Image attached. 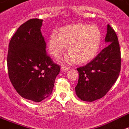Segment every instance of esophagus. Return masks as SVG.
<instances>
[{
	"instance_id": "esophagus-1",
	"label": "esophagus",
	"mask_w": 129,
	"mask_h": 129,
	"mask_svg": "<svg viewBox=\"0 0 129 129\" xmlns=\"http://www.w3.org/2000/svg\"><path fill=\"white\" fill-rule=\"evenodd\" d=\"M61 69L62 71H67V70H70V67H67V66H62Z\"/></svg>"
}]
</instances>
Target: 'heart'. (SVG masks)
I'll use <instances>...</instances> for the list:
<instances>
[{"label": "heart", "mask_w": 129, "mask_h": 129, "mask_svg": "<svg viewBox=\"0 0 129 129\" xmlns=\"http://www.w3.org/2000/svg\"><path fill=\"white\" fill-rule=\"evenodd\" d=\"M102 35L96 25L77 24L65 26L59 31H53L48 39L49 52L58 57L68 45L69 52L63 58L68 63L79 60L81 63L89 61L96 57L101 47Z\"/></svg>", "instance_id": "obj_1"}]
</instances>
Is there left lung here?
<instances>
[{"mask_svg": "<svg viewBox=\"0 0 129 129\" xmlns=\"http://www.w3.org/2000/svg\"><path fill=\"white\" fill-rule=\"evenodd\" d=\"M105 42L109 44L91 61L77 68L79 81L75 87L77 96L92 102L105 96L118 79L121 68V54L118 36L109 24Z\"/></svg>", "mask_w": 129, "mask_h": 129, "instance_id": "left-lung-1", "label": "left lung"}]
</instances>
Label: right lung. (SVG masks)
Masks as SVG:
<instances>
[{
  "label": "right lung",
  "mask_w": 129,
  "mask_h": 129,
  "mask_svg": "<svg viewBox=\"0 0 129 129\" xmlns=\"http://www.w3.org/2000/svg\"><path fill=\"white\" fill-rule=\"evenodd\" d=\"M43 20L30 19L18 28L9 44L7 68L16 91L24 99L41 102L52 94L60 66L46 53L42 35Z\"/></svg>",
  "instance_id": "add662e5"
}]
</instances>
